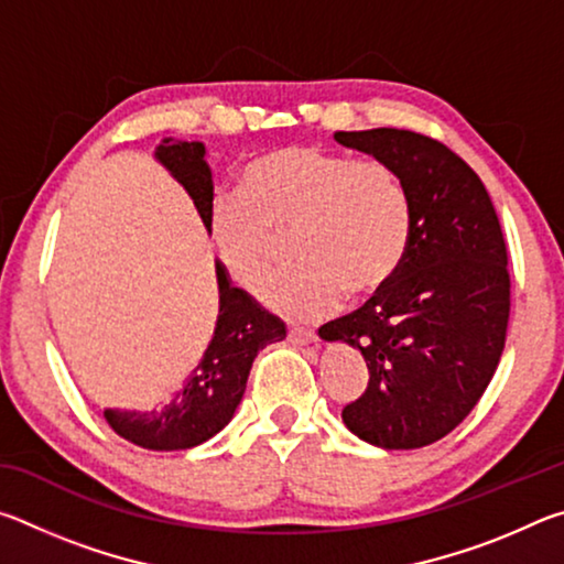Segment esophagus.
I'll use <instances>...</instances> for the list:
<instances>
[{
	"mask_svg": "<svg viewBox=\"0 0 564 564\" xmlns=\"http://www.w3.org/2000/svg\"><path fill=\"white\" fill-rule=\"evenodd\" d=\"M289 340L293 346H316L318 336L313 330H303V328H291L289 330Z\"/></svg>",
	"mask_w": 564,
	"mask_h": 564,
	"instance_id": "34e87169",
	"label": "esophagus"
}]
</instances>
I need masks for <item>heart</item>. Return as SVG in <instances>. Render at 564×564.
<instances>
[{"mask_svg":"<svg viewBox=\"0 0 564 564\" xmlns=\"http://www.w3.org/2000/svg\"><path fill=\"white\" fill-rule=\"evenodd\" d=\"M291 236V269L263 281L273 313L311 323L343 293L370 295L403 269L413 238L410 196L393 166L321 147H281L248 161L238 191L208 204V236L236 285L253 289L275 234Z\"/></svg>","mask_w":564,"mask_h":564,"instance_id":"b5f03b06","label":"heart"}]
</instances>
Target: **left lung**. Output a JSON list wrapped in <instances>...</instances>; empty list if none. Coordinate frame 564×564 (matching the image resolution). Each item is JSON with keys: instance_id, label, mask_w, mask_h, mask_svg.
<instances>
[{"instance_id": "8db88e82", "label": "left lung", "mask_w": 564, "mask_h": 564, "mask_svg": "<svg viewBox=\"0 0 564 564\" xmlns=\"http://www.w3.org/2000/svg\"><path fill=\"white\" fill-rule=\"evenodd\" d=\"M333 137L398 171L413 238L395 279L318 336L366 358V393L343 408L348 431L413 451L455 431L490 386L510 318L508 248L480 176L441 141L405 129Z\"/></svg>"}]
</instances>
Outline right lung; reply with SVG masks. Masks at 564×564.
I'll return each mask as SVG.
<instances>
[{
	"label": "right lung",
	"instance_id": "add662e5",
	"mask_svg": "<svg viewBox=\"0 0 564 564\" xmlns=\"http://www.w3.org/2000/svg\"><path fill=\"white\" fill-rule=\"evenodd\" d=\"M171 176L188 191L208 228V204L214 202L212 169L202 141L164 139L154 154ZM218 318L214 338L191 376L154 410H104V417L129 441L147 451H188L224 431L246 393L253 358L269 343L285 338V326L263 311L246 291L231 285L216 261Z\"/></svg>",
	"mask_w": 564,
	"mask_h": 564
}]
</instances>
